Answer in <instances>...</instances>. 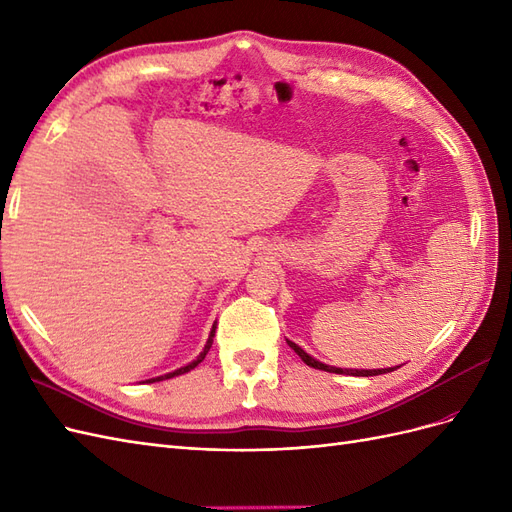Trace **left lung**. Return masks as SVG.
I'll return each instance as SVG.
<instances>
[{"mask_svg":"<svg viewBox=\"0 0 512 512\" xmlns=\"http://www.w3.org/2000/svg\"><path fill=\"white\" fill-rule=\"evenodd\" d=\"M288 346L301 356V361L309 367L314 369H322V371H329V374H352V376H378V374H386V371H393L395 367L389 369H342V367H331V365H324L320 361H316L314 356H309L301 346H297L294 342H288Z\"/></svg>","mask_w":512,"mask_h":512,"instance_id":"8db88e82","label":"left lung"}]
</instances>
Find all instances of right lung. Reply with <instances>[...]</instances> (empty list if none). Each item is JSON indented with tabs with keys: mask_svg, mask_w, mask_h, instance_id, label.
Returning a JSON list of instances; mask_svg holds the SVG:
<instances>
[{
	"mask_svg": "<svg viewBox=\"0 0 512 512\" xmlns=\"http://www.w3.org/2000/svg\"><path fill=\"white\" fill-rule=\"evenodd\" d=\"M213 337H215V322H213V327H211V333H209V339H207V344H205L203 352H200L192 363L183 365V367H179V369H175V371H170V374H164V376H158V378H151V380H147V382H160V380H168V378H175V376H181V374H188L190 369H194L198 363L205 361V356H207V352H209V348H211V344H213Z\"/></svg>",
	"mask_w": 512,
	"mask_h": 512,
	"instance_id": "obj_1",
	"label": "right lung"
}]
</instances>
